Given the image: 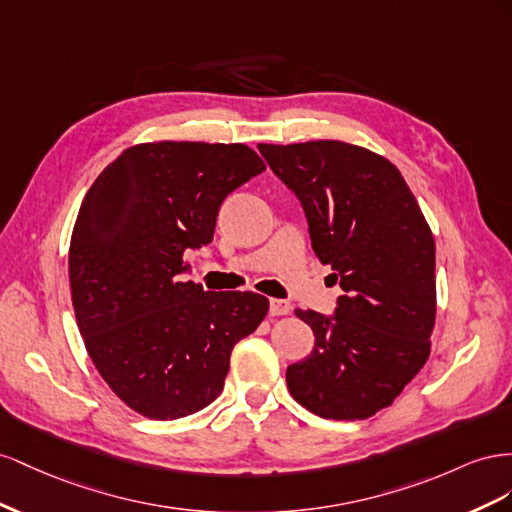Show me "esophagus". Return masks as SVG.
I'll use <instances>...</instances> for the list:
<instances>
[{
    "label": "esophagus",
    "instance_id": "esophagus-1",
    "mask_svg": "<svg viewBox=\"0 0 512 512\" xmlns=\"http://www.w3.org/2000/svg\"><path fill=\"white\" fill-rule=\"evenodd\" d=\"M289 311H291V304L287 300H279V298L270 300V315L279 317V315H287Z\"/></svg>",
    "mask_w": 512,
    "mask_h": 512
}]
</instances>
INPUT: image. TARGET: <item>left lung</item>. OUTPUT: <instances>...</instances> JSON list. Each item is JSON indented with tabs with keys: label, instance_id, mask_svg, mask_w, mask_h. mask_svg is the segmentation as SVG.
Returning <instances> with one entry per match:
<instances>
[{
	"label": "left lung",
	"instance_id": "8db88e82",
	"mask_svg": "<svg viewBox=\"0 0 512 512\" xmlns=\"http://www.w3.org/2000/svg\"><path fill=\"white\" fill-rule=\"evenodd\" d=\"M257 148L298 197L313 251L345 291L332 315L296 311L311 326L315 347L289 364L287 388L321 418H369L397 399L429 358L431 229L384 156L343 141Z\"/></svg>",
	"mask_w": 512,
	"mask_h": 512
}]
</instances>
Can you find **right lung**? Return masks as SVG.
<instances>
[{
    "label": "right lung",
    "instance_id": "right-lung-1",
    "mask_svg": "<svg viewBox=\"0 0 512 512\" xmlns=\"http://www.w3.org/2000/svg\"><path fill=\"white\" fill-rule=\"evenodd\" d=\"M264 169L242 143L160 141L124 150L87 191L68 255L72 304L98 373L135 412L203 410L233 345L264 321V296L182 281L184 253L212 242L227 195Z\"/></svg>",
    "mask_w": 512,
    "mask_h": 512
}]
</instances>
